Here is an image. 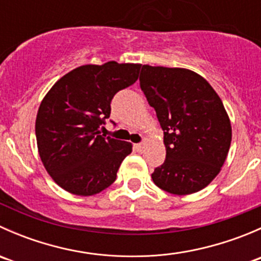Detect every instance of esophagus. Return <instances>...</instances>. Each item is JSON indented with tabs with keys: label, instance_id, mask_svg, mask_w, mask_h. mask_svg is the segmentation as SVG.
I'll use <instances>...</instances> for the list:
<instances>
[{
	"label": "esophagus",
	"instance_id": "obj_1",
	"mask_svg": "<svg viewBox=\"0 0 261 261\" xmlns=\"http://www.w3.org/2000/svg\"><path fill=\"white\" fill-rule=\"evenodd\" d=\"M145 145H146L145 143H141V144H136L135 147H136V150H138V151H143V150L145 149Z\"/></svg>",
	"mask_w": 261,
	"mask_h": 261
}]
</instances>
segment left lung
I'll use <instances>...</instances> for the list:
<instances>
[{
	"mask_svg": "<svg viewBox=\"0 0 261 261\" xmlns=\"http://www.w3.org/2000/svg\"><path fill=\"white\" fill-rule=\"evenodd\" d=\"M140 87L164 131L165 162L152 181L186 196L217 177L230 150L232 128L220 96L202 75L186 68L143 65Z\"/></svg>",
	"mask_w": 261,
	"mask_h": 261,
	"instance_id": "obj_1",
	"label": "left lung"
}]
</instances>
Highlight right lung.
Returning <instances> with one entry per match:
<instances>
[{
	"label": "right lung",
	"mask_w": 261,
	"mask_h": 261,
	"mask_svg": "<svg viewBox=\"0 0 261 261\" xmlns=\"http://www.w3.org/2000/svg\"><path fill=\"white\" fill-rule=\"evenodd\" d=\"M140 68L114 60L81 65L45 94L36 115V144L44 168L60 188L88 197L115 181L133 144L105 138L99 128L110 117L115 94L138 81Z\"/></svg>",
	"instance_id": "right-lung-1"
}]
</instances>
